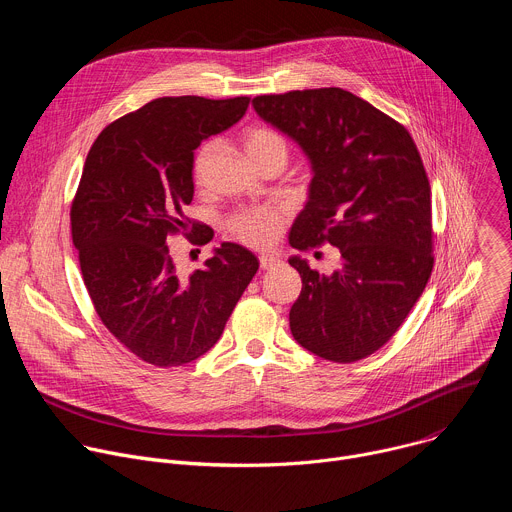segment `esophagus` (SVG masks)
Segmentation results:
<instances>
[{
  "instance_id": "esophagus-1",
  "label": "esophagus",
  "mask_w": 512,
  "mask_h": 512,
  "mask_svg": "<svg viewBox=\"0 0 512 512\" xmlns=\"http://www.w3.org/2000/svg\"><path fill=\"white\" fill-rule=\"evenodd\" d=\"M259 265H261V269H273V267L279 265V259L273 257V255H261Z\"/></svg>"
}]
</instances>
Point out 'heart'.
Wrapping results in <instances>:
<instances>
[{
	"label": "heart",
	"instance_id": "obj_1",
	"mask_svg": "<svg viewBox=\"0 0 512 512\" xmlns=\"http://www.w3.org/2000/svg\"><path fill=\"white\" fill-rule=\"evenodd\" d=\"M243 148L251 162L261 170L271 162H287L289 145L287 139L269 127H249L243 133ZM212 156V143L204 141L198 145L192 158V176L196 184L204 182L208 160ZM283 227V212L277 208H241L229 216L227 229L241 243L267 249L271 247L281 233Z\"/></svg>",
	"mask_w": 512,
	"mask_h": 512
}]
</instances>
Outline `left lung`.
<instances>
[{"instance_id":"8db88e82","label":"left lung","mask_w":512,"mask_h":512,"mask_svg":"<svg viewBox=\"0 0 512 512\" xmlns=\"http://www.w3.org/2000/svg\"><path fill=\"white\" fill-rule=\"evenodd\" d=\"M253 107L312 164L289 245L340 251L332 275L289 259L302 275L291 334L326 360L367 358L405 322L433 269L431 188L417 145L399 121L338 87L261 95Z\"/></svg>"}]
</instances>
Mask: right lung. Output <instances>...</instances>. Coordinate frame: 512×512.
I'll return each instance as SVG.
<instances>
[{"label": "right lung", "instance_id": "1", "mask_svg": "<svg viewBox=\"0 0 512 512\" xmlns=\"http://www.w3.org/2000/svg\"><path fill=\"white\" fill-rule=\"evenodd\" d=\"M249 101L156 99L109 123L87 156L70 208L81 273L105 328L154 367H182L208 352L259 269L249 249L223 243L188 275L168 245L178 233L192 245L212 239L210 227L184 214L194 150L235 125Z\"/></svg>", "mask_w": 512, "mask_h": 512}]
</instances>
